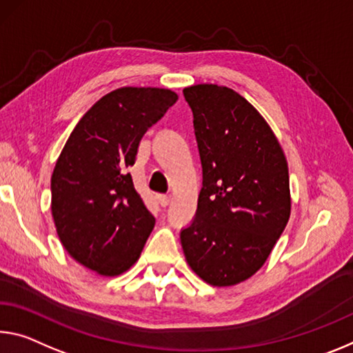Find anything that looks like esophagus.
I'll use <instances>...</instances> for the list:
<instances>
[{"mask_svg": "<svg viewBox=\"0 0 353 353\" xmlns=\"http://www.w3.org/2000/svg\"><path fill=\"white\" fill-rule=\"evenodd\" d=\"M159 203H160V205H161V207L170 205V203H171V196H168V194H160V196H159Z\"/></svg>", "mask_w": 353, "mask_h": 353, "instance_id": "esophagus-1", "label": "esophagus"}]
</instances>
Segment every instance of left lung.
<instances>
[{"mask_svg":"<svg viewBox=\"0 0 353 353\" xmlns=\"http://www.w3.org/2000/svg\"><path fill=\"white\" fill-rule=\"evenodd\" d=\"M203 165V188L181 243L212 286H234L264 265L290 216L288 161L275 133L234 89H183Z\"/></svg>","mask_w":353,"mask_h":353,"instance_id":"obj_1","label":"left lung"}]
</instances>
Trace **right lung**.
<instances>
[{"label":"right lung","mask_w":353,"mask_h":353,"mask_svg":"<svg viewBox=\"0 0 353 353\" xmlns=\"http://www.w3.org/2000/svg\"><path fill=\"white\" fill-rule=\"evenodd\" d=\"M177 102L161 88H119L78 121L52 176V215L61 243L99 275L117 276L138 261L155 218L127 168L144 133Z\"/></svg>","instance_id":"add662e5"}]
</instances>
